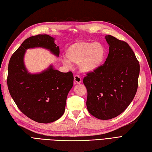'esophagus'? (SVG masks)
Instances as JSON below:
<instances>
[{
	"instance_id": "1",
	"label": "esophagus",
	"mask_w": 152,
	"mask_h": 152,
	"mask_svg": "<svg viewBox=\"0 0 152 152\" xmlns=\"http://www.w3.org/2000/svg\"><path fill=\"white\" fill-rule=\"evenodd\" d=\"M82 80L80 79V77L78 75H75L74 76V83L75 84H80L81 83Z\"/></svg>"
}]
</instances>
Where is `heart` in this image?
Instances as JSON below:
<instances>
[{
	"mask_svg": "<svg viewBox=\"0 0 152 152\" xmlns=\"http://www.w3.org/2000/svg\"><path fill=\"white\" fill-rule=\"evenodd\" d=\"M105 56V48L100 43L79 42L68 47L65 53L66 59L63 63L67 66L70 63L78 64L82 73L88 74L100 68Z\"/></svg>",
	"mask_w": 152,
	"mask_h": 152,
	"instance_id": "1",
	"label": "heart"
}]
</instances>
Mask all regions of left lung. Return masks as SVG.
<instances>
[{
	"label": "left lung",
	"instance_id": "left-lung-1",
	"mask_svg": "<svg viewBox=\"0 0 152 152\" xmlns=\"http://www.w3.org/2000/svg\"><path fill=\"white\" fill-rule=\"evenodd\" d=\"M105 38L109 52L104 64L83 80L88 91V111L100 120L115 118L127 108L137 92L140 71L128 43L110 35Z\"/></svg>",
	"mask_w": 152,
	"mask_h": 152
}]
</instances>
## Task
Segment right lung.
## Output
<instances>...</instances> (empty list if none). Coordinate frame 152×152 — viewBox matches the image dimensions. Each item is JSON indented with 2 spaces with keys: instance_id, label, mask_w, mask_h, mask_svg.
Here are the masks:
<instances>
[{
  "instance_id": "1",
  "label": "right lung",
  "mask_w": 152,
  "mask_h": 152,
  "mask_svg": "<svg viewBox=\"0 0 152 152\" xmlns=\"http://www.w3.org/2000/svg\"><path fill=\"white\" fill-rule=\"evenodd\" d=\"M54 41L47 34L29 37L12 55L8 65L7 83L12 98L26 116L42 124L63 116L73 75L71 72H59L52 64L42 72L31 73L24 64V56L28 48H43L59 57V48Z\"/></svg>"
}]
</instances>
